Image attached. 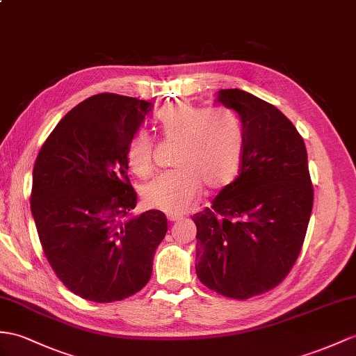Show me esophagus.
I'll return each mask as SVG.
<instances>
[{
	"label": "esophagus",
	"instance_id": "esophagus-1",
	"mask_svg": "<svg viewBox=\"0 0 356 356\" xmlns=\"http://www.w3.org/2000/svg\"><path fill=\"white\" fill-rule=\"evenodd\" d=\"M168 219H169L170 222H179L181 219H183V216H179V214H169Z\"/></svg>",
	"mask_w": 356,
	"mask_h": 356
}]
</instances>
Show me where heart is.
Masks as SVG:
<instances>
[{
	"label": "heart",
	"mask_w": 356,
	"mask_h": 356,
	"mask_svg": "<svg viewBox=\"0 0 356 356\" xmlns=\"http://www.w3.org/2000/svg\"><path fill=\"white\" fill-rule=\"evenodd\" d=\"M163 136L177 142L173 166L143 188L145 202L168 213H183L193 205L201 186L220 190L236 178L243 137L238 120L228 111L208 110L188 101H177L159 115ZM154 140L137 131L127 148L128 166L137 177L148 178L152 169Z\"/></svg>",
	"instance_id": "heart-1"
}]
</instances>
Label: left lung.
I'll use <instances>...</instances> for the list:
<instances>
[{
    "label": "left lung",
    "mask_w": 356,
    "mask_h": 356,
    "mask_svg": "<svg viewBox=\"0 0 356 356\" xmlns=\"http://www.w3.org/2000/svg\"><path fill=\"white\" fill-rule=\"evenodd\" d=\"M214 101L237 113L243 151L238 177L193 216L195 267L210 290L249 299L276 287L300 254L314 199L307 148L290 120L255 95L222 89Z\"/></svg>",
    "instance_id": "left-lung-1"
}]
</instances>
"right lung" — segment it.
Masks as SVG:
<instances>
[{"label":"right lung","mask_w":356,"mask_h":356,"mask_svg":"<svg viewBox=\"0 0 356 356\" xmlns=\"http://www.w3.org/2000/svg\"><path fill=\"white\" fill-rule=\"evenodd\" d=\"M152 104L99 93L78 104L34 163L31 214L48 263L86 300L108 303L140 291L168 232L159 210L133 214L127 148Z\"/></svg>","instance_id":"right-lung-1"}]
</instances>
